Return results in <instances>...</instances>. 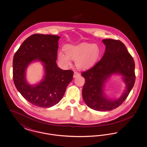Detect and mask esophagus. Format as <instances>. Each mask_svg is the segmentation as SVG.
<instances>
[{"mask_svg":"<svg viewBox=\"0 0 147 147\" xmlns=\"http://www.w3.org/2000/svg\"><path fill=\"white\" fill-rule=\"evenodd\" d=\"M79 76H80V74L78 72H77V71H74L73 77L74 78H77V77H79Z\"/></svg>","mask_w":147,"mask_h":147,"instance_id":"1","label":"esophagus"}]
</instances>
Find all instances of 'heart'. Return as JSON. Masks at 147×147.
Here are the masks:
<instances>
[{
  "label": "heart",
  "instance_id": "1",
  "mask_svg": "<svg viewBox=\"0 0 147 147\" xmlns=\"http://www.w3.org/2000/svg\"><path fill=\"white\" fill-rule=\"evenodd\" d=\"M65 54L59 52L58 59L63 65H69L70 59L76 61V65L78 68L85 69L89 68L98 61L101 51L96 43H81L78 45H68L64 47Z\"/></svg>",
  "mask_w": 147,
  "mask_h": 147
}]
</instances>
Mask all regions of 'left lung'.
Here are the masks:
<instances>
[{
    "label": "left lung",
    "instance_id": "obj_1",
    "mask_svg": "<svg viewBox=\"0 0 147 147\" xmlns=\"http://www.w3.org/2000/svg\"><path fill=\"white\" fill-rule=\"evenodd\" d=\"M104 56L94 67L82 73L85 78L82 95L87 106L98 111H111L121 105L128 96L135 83V64L125 45L119 40L105 39ZM115 74H121L126 85L120 98H107L103 91L106 81Z\"/></svg>",
    "mask_w": 147,
    "mask_h": 147
}]
</instances>
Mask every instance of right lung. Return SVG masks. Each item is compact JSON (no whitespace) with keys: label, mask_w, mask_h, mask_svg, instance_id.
<instances>
[{"label":"right lung","mask_w":147,"mask_h":147,"mask_svg":"<svg viewBox=\"0 0 147 147\" xmlns=\"http://www.w3.org/2000/svg\"><path fill=\"white\" fill-rule=\"evenodd\" d=\"M60 37L34 34L26 38L13 58V80L15 87L30 103L41 107H51L63 98L73 79V71L58 67L56 61ZM41 61L45 76L38 84L31 86L26 79V69L31 62Z\"/></svg>","instance_id":"obj_1"}]
</instances>
